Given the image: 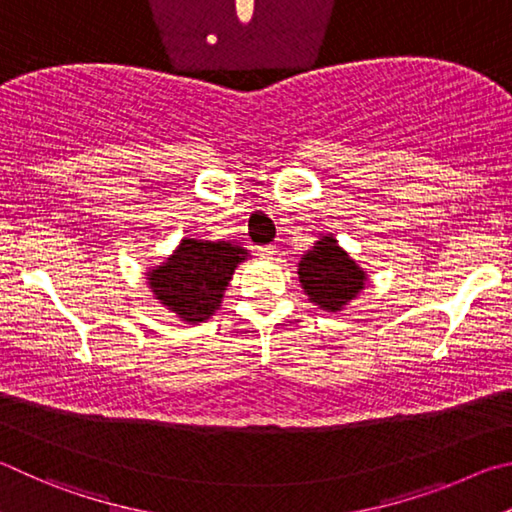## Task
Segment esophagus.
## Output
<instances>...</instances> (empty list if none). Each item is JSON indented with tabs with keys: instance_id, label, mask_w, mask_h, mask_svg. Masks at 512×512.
<instances>
[{
	"instance_id": "1",
	"label": "esophagus",
	"mask_w": 512,
	"mask_h": 512,
	"mask_svg": "<svg viewBox=\"0 0 512 512\" xmlns=\"http://www.w3.org/2000/svg\"><path fill=\"white\" fill-rule=\"evenodd\" d=\"M258 256H261V258H274L276 256V247L274 245H265V247L258 249Z\"/></svg>"
}]
</instances>
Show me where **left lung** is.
<instances>
[{"label": "left lung", "instance_id": "left-lung-1", "mask_svg": "<svg viewBox=\"0 0 512 512\" xmlns=\"http://www.w3.org/2000/svg\"><path fill=\"white\" fill-rule=\"evenodd\" d=\"M297 274L308 301L326 312H342L360 297L369 281V274L339 247L333 233L319 236L301 256Z\"/></svg>", "mask_w": 512, "mask_h": 512}]
</instances>
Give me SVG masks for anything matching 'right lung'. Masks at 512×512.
<instances>
[{
	"label": "right lung",
	"instance_id": "right-lung-1",
	"mask_svg": "<svg viewBox=\"0 0 512 512\" xmlns=\"http://www.w3.org/2000/svg\"><path fill=\"white\" fill-rule=\"evenodd\" d=\"M247 258L238 242L182 238L164 263L146 267V283L173 317L197 326L220 310L233 272Z\"/></svg>",
	"mask_w": 512,
	"mask_h": 512
}]
</instances>
